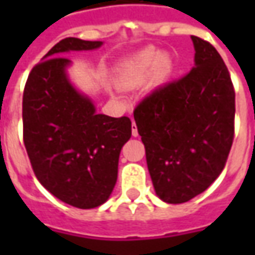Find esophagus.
Listing matches in <instances>:
<instances>
[{"label": "esophagus", "instance_id": "obj_1", "mask_svg": "<svg viewBox=\"0 0 255 255\" xmlns=\"http://www.w3.org/2000/svg\"><path fill=\"white\" fill-rule=\"evenodd\" d=\"M132 134L136 137L137 136V128H136V123H134V121L132 122Z\"/></svg>", "mask_w": 255, "mask_h": 255}]
</instances>
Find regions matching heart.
Instances as JSON below:
<instances>
[{
  "instance_id": "heart-1",
  "label": "heart",
  "mask_w": 255,
  "mask_h": 255,
  "mask_svg": "<svg viewBox=\"0 0 255 255\" xmlns=\"http://www.w3.org/2000/svg\"><path fill=\"white\" fill-rule=\"evenodd\" d=\"M173 74L174 64L169 55L157 54L154 49H144L119 68L116 82L125 89H134L149 78L150 85L157 88L167 84Z\"/></svg>"
}]
</instances>
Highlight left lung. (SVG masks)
<instances>
[{"mask_svg":"<svg viewBox=\"0 0 255 255\" xmlns=\"http://www.w3.org/2000/svg\"><path fill=\"white\" fill-rule=\"evenodd\" d=\"M194 66L157 88L133 112L156 194L186 203L216 180L234 139L236 93L217 49L199 36Z\"/></svg>","mask_w":255,"mask_h":255,"instance_id":"1","label":"left lung"}]
</instances>
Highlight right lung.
Listing matches in <instances>:
<instances>
[{"instance_id": "right-lung-1", "label": "right lung", "mask_w": 255, "mask_h": 255, "mask_svg": "<svg viewBox=\"0 0 255 255\" xmlns=\"http://www.w3.org/2000/svg\"><path fill=\"white\" fill-rule=\"evenodd\" d=\"M102 44L59 41L32 68L22 98L24 144L35 176L56 199L78 209H93L109 199L119 154L132 136L129 118L96 113L92 101L68 78L71 61L61 56Z\"/></svg>"}]
</instances>
